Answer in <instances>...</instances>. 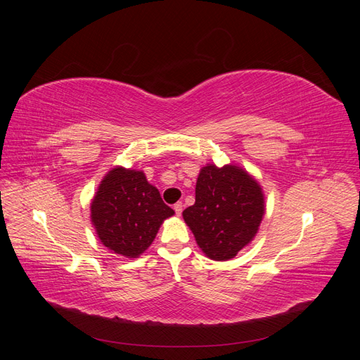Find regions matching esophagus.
I'll use <instances>...</instances> for the list:
<instances>
[{
  "mask_svg": "<svg viewBox=\"0 0 360 360\" xmlns=\"http://www.w3.org/2000/svg\"><path fill=\"white\" fill-rule=\"evenodd\" d=\"M174 212H176L177 216H180L181 212H183V202H176V204H174Z\"/></svg>",
  "mask_w": 360,
  "mask_h": 360,
  "instance_id": "34e87169",
  "label": "esophagus"
}]
</instances>
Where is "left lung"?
Here are the masks:
<instances>
[{"label": "left lung", "mask_w": 360, "mask_h": 360, "mask_svg": "<svg viewBox=\"0 0 360 360\" xmlns=\"http://www.w3.org/2000/svg\"><path fill=\"white\" fill-rule=\"evenodd\" d=\"M264 213L261 184L245 168L207 163L198 174L195 204L183 219L205 257L226 261L254 240Z\"/></svg>", "instance_id": "8db88e82"}]
</instances>
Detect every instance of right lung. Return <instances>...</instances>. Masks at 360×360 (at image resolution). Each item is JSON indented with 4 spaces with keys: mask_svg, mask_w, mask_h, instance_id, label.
<instances>
[{
    "mask_svg": "<svg viewBox=\"0 0 360 360\" xmlns=\"http://www.w3.org/2000/svg\"><path fill=\"white\" fill-rule=\"evenodd\" d=\"M174 210L162 201L144 171L115 167L106 172L90 204L97 237L114 254L138 258L153 243Z\"/></svg>",
    "mask_w": 360,
    "mask_h": 360,
    "instance_id": "obj_1",
    "label": "right lung"
}]
</instances>
